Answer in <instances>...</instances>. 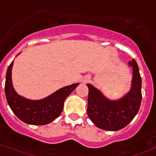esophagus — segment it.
Instances as JSON below:
<instances>
[{"label": "esophagus", "instance_id": "34e87169", "mask_svg": "<svg viewBox=\"0 0 156 156\" xmlns=\"http://www.w3.org/2000/svg\"><path fill=\"white\" fill-rule=\"evenodd\" d=\"M89 76H85V78L84 79V83H85V82H87V81H89Z\"/></svg>", "mask_w": 156, "mask_h": 156}]
</instances>
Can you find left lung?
<instances>
[{
    "label": "left lung",
    "mask_w": 156,
    "mask_h": 156,
    "mask_svg": "<svg viewBox=\"0 0 156 156\" xmlns=\"http://www.w3.org/2000/svg\"><path fill=\"white\" fill-rule=\"evenodd\" d=\"M133 67L132 88L124 98L111 101L91 84H88L87 114L93 123L99 129L117 131L127 126L139 111L142 102V78L134 59L129 62Z\"/></svg>",
    "instance_id": "left-lung-1"
}]
</instances>
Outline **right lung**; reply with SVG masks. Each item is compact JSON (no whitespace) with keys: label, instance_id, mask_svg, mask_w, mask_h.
<instances>
[{"label":"right lung","instance_id":"add662e5","mask_svg":"<svg viewBox=\"0 0 156 156\" xmlns=\"http://www.w3.org/2000/svg\"><path fill=\"white\" fill-rule=\"evenodd\" d=\"M13 62L7 69L5 91L7 102L16 116L24 123L33 125H44L58 118L62 112L65 99L79 84L62 88L44 99L28 100L19 96L13 88L11 79Z\"/></svg>","mask_w":156,"mask_h":156}]
</instances>
